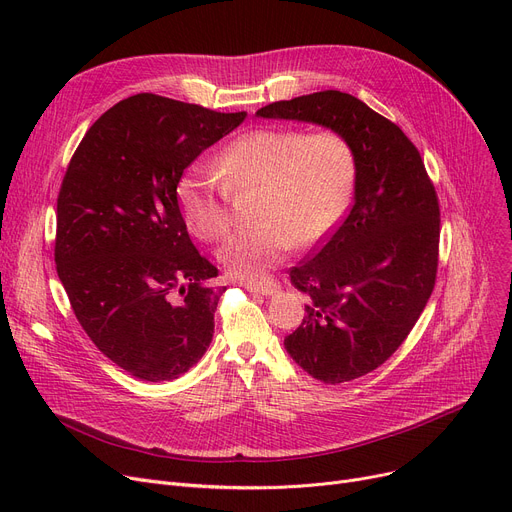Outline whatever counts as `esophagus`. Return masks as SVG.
I'll return each mask as SVG.
<instances>
[{
	"label": "esophagus",
	"mask_w": 512,
	"mask_h": 512,
	"mask_svg": "<svg viewBox=\"0 0 512 512\" xmlns=\"http://www.w3.org/2000/svg\"><path fill=\"white\" fill-rule=\"evenodd\" d=\"M245 288L249 292H257V294H274L278 290V284L274 280H261V282H245Z\"/></svg>",
	"instance_id": "esophagus-1"
}]
</instances>
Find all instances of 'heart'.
Returning <instances> with one entry per match:
<instances>
[{
	"label": "heart",
	"instance_id": "heart-1",
	"mask_svg": "<svg viewBox=\"0 0 512 512\" xmlns=\"http://www.w3.org/2000/svg\"><path fill=\"white\" fill-rule=\"evenodd\" d=\"M353 184L355 153L340 132L263 126L230 141L213 170H188L176 199L191 234L213 242L230 226V195L255 188L249 207L255 224L236 230L218 253L232 276L255 280L292 247L326 238L342 218Z\"/></svg>",
	"mask_w": 512,
	"mask_h": 512
}]
</instances>
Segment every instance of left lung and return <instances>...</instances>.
Wrapping results in <instances>:
<instances>
[{
    "label": "left lung",
    "instance_id": "1",
    "mask_svg": "<svg viewBox=\"0 0 512 512\" xmlns=\"http://www.w3.org/2000/svg\"><path fill=\"white\" fill-rule=\"evenodd\" d=\"M261 118L332 128L355 153V203L321 249L290 270L311 299L288 355L324 384L361 378L405 342L438 274L440 203L417 147L361 99L319 91L261 107Z\"/></svg>",
    "mask_w": 512,
    "mask_h": 512
}]
</instances>
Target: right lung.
Masks as SVG:
<instances>
[{
	"mask_svg": "<svg viewBox=\"0 0 512 512\" xmlns=\"http://www.w3.org/2000/svg\"><path fill=\"white\" fill-rule=\"evenodd\" d=\"M247 112L139 93L76 147L58 195L56 270L99 351L145 382L180 378L205 355L224 286L176 199L184 170Z\"/></svg>",
	"mask_w": 512,
	"mask_h": 512,
	"instance_id": "add662e5",
	"label": "right lung"
}]
</instances>
